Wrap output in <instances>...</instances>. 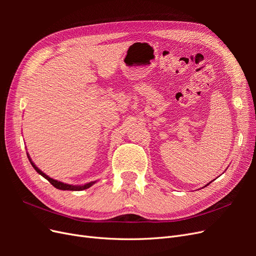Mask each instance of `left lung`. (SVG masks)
Masks as SVG:
<instances>
[{"instance_id":"1","label":"left lung","mask_w":256,"mask_h":256,"mask_svg":"<svg viewBox=\"0 0 256 256\" xmlns=\"http://www.w3.org/2000/svg\"><path fill=\"white\" fill-rule=\"evenodd\" d=\"M209 184H210V182H209Z\"/></svg>"}]
</instances>
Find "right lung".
<instances>
[{
  "label": "right lung",
  "instance_id": "right-lung-1",
  "mask_svg": "<svg viewBox=\"0 0 256 256\" xmlns=\"http://www.w3.org/2000/svg\"><path fill=\"white\" fill-rule=\"evenodd\" d=\"M28 160H30V164L33 166V168L36 170V172L38 173V174H40L42 177H44L46 180H47L53 187H56V189H60V190H70V191H81V190H84V189H88V188H90V186H92L95 184V182H88V184H84V186H72V184H64V182H58V180H52V178H50L48 175H46L44 173H42L40 168H38L33 162H32V160L30 159V157H28Z\"/></svg>",
  "mask_w": 256,
  "mask_h": 256
}]
</instances>
